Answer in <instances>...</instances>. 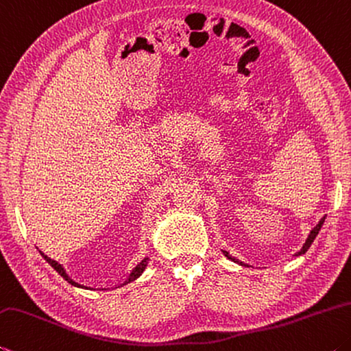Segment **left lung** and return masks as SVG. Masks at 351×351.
I'll use <instances>...</instances> for the list:
<instances>
[{"label": "left lung", "instance_id": "1", "mask_svg": "<svg viewBox=\"0 0 351 351\" xmlns=\"http://www.w3.org/2000/svg\"><path fill=\"white\" fill-rule=\"evenodd\" d=\"M324 221H326V216H324V218L319 221V222H317V226L313 228V230H311L310 232V234H308V238H307V241H305V244L302 245V248H301V250H299L298 253H296V256H299V254H304L305 252H307L308 250V248H310V245L311 244H313V241H315V238L317 237V233H319V230H321V227H322V224H324ZM222 253H224L226 254V256L228 258V259H232L233 261V263H237V264H239V265H247L248 267V264H244V263H241V261H238L237 258H233L232 256V254L230 253H228V252H226V250H222Z\"/></svg>", "mask_w": 351, "mask_h": 351}]
</instances>
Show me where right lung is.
I'll list each match as a JSON object with an SVG mask.
<instances>
[{"instance_id":"add662e5","label":"right lung","mask_w":351,"mask_h":351,"mask_svg":"<svg viewBox=\"0 0 351 351\" xmlns=\"http://www.w3.org/2000/svg\"><path fill=\"white\" fill-rule=\"evenodd\" d=\"M41 256L44 258V259H46L47 261V263L50 264V265H52L53 267V269L56 270V271H58L60 273V275L62 276V278H64L66 279V281L69 282V284H72V285H75V287H81V289H87V287L86 285H81V284H78V282H75L73 281V279L72 278H70L69 275H67V273H66V270H64V267H62L61 264H58V263H56V261H53V259H50L49 256H47V254H44L43 252H41ZM149 256H145L143 261H141V263H139L136 267H135V269H133L132 271H130V275H129V278H127L125 279V281H124V284L123 285H125V284H129V282H132V281H135V279H138L139 276H141L143 275V271L145 270V267H147V264H149Z\"/></svg>"}]
</instances>
